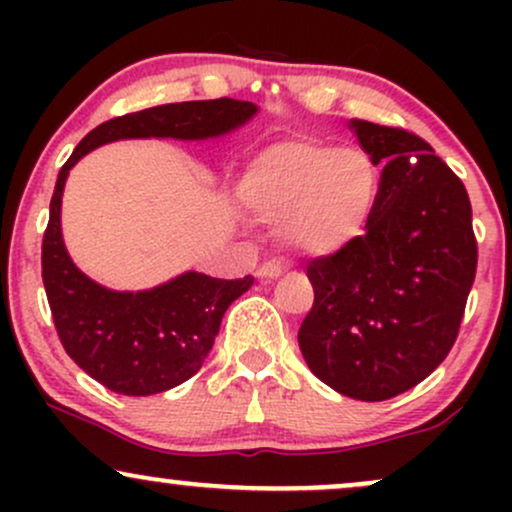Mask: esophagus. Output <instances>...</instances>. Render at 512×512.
I'll return each instance as SVG.
<instances>
[{"label": "esophagus", "instance_id": "esophagus-1", "mask_svg": "<svg viewBox=\"0 0 512 512\" xmlns=\"http://www.w3.org/2000/svg\"><path fill=\"white\" fill-rule=\"evenodd\" d=\"M281 274H284V264L276 262V260L264 262V264H260V269H257V276H260V279H264V281L276 279V276H281Z\"/></svg>", "mask_w": 512, "mask_h": 512}]
</instances>
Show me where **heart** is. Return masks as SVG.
Here are the masks:
<instances>
[{
  "label": "heart",
  "instance_id": "obj_1",
  "mask_svg": "<svg viewBox=\"0 0 512 512\" xmlns=\"http://www.w3.org/2000/svg\"><path fill=\"white\" fill-rule=\"evenodd\" d=\"M238 197L262 219H279L276 231L289 248L332 255L366 228L375 168L363 151L310 137L289 139L252 158Z\"/></svg>",
  "mask_w": 512,
  "mask_h": 512
}]
</instances>
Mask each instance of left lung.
<instances>
[{
    "instance_id": "obj_1",
    "label": "left lung",
    "mask_w": 512,
    "mask_h": 512,
    "mask_svg": "<svg viewBox=\"0 0 512 512\" xmlns=\"http://www.w3.org/2000/svg\"><path fill=\"white\" fill-rule=\"evenodd\" d=\"M351 129L385 168L366 233L308 264L315 301L298 344L332 390L383 402L450 354L477 274V238L467 190L431 144L366 120Z\"/></svg>"
}]
</instances>
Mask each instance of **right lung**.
Listing matches in <instances>:
<instances>
[{"label":"right lung","mask_w":512,"mask_h":512,"mask_svg":"<svg viewBox=\"0 0 512 512\" xmlns=\"http://www.w3.org/2000/svg\"><path fill=\"white\" fill-rule=\"evenodd\" d=\"M255 113L257 108L248 101L216 98L156 105L113 117L81 139L57 175L43 236L45 293L64 351L108 390L146 397L190 380L214 346L228 305L243 296L255 279L248 274L226 281L187 272L151 291L103 289L76 269L62 243L60 207L69 170L88 151L117 139L219 137Z\"/></svg>","instance_id":"add662e5"}]
</instances>
